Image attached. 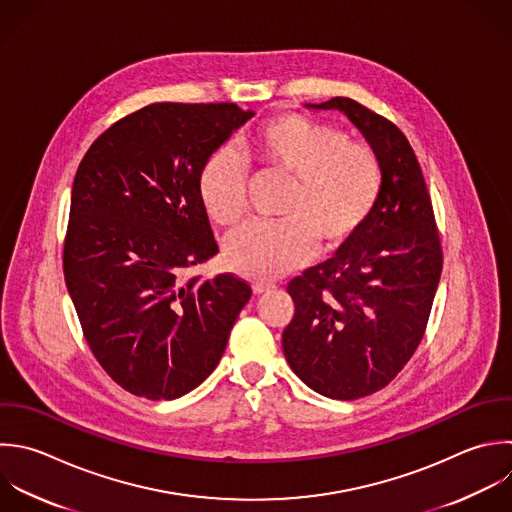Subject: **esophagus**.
Returning <instances> with one entry per match:
<instances>
[{"label":"esophagus","mask_w":512,"mask_h":512,"mask_svg":"<svg viewBox=\"0 0 512 512\" xmlns=\"http://www.w3.org/2000/svg\"><path fill=\"white\" fill-rule=\"evenodd\" d=\"M274 288H276V284H272V282H254V284H252L254 294H264V292H270V290H274Z\"/></svg>","instance_id":"1"}]
</instances>
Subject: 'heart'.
<instances>
[{
	"mask_svg": "<svg viewBox=\"0 0 512 512\" xmlns=\"http://www.w3.org/2000/svg\"><path fill=\"white\" fill-rule=\"evenodd\" d=\"M246 152L262 174L288 180L274 224H248L224 246L226 266L268 280L304 264L314 248L332 254L348 246L370 220L382 190L376 152L348 134L300 114H280L260 126ZM206 216L236 226L248 206L246 172L228 150L212 154L198 176Z\"/></svg>",
	"mask_w": 512,
	"mask_h": 512,
	"instance_id": "heart-1",
	"label": "heart"
}]
</instances>
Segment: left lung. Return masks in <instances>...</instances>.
I'll return each instance as SVG.
<instances>
[{"mask_svg": "<svg viewBox=\"0 0 512 512\" xmlns=\"http://www.w3.org/2000/svg\"><path fill=\"white\" fill-rule=\"evenodd\" d=\"M308 108L348 116L380 160L382 190L348 246L288 282L294 316L282 332V348L312 390L356 400L390 384L418 348L442 272V246L406 136L350 98Z\"/></svg>", "mask_w": 512, "mask_h": 512, "instance_id": "obj_1", "label": "left lung"}]
</instances>
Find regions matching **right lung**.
Masks as SVG:
<instances>
[{"label":"right lung","mask_w":512,"mask_h":512,"mask_svg":"<svg viewBox=\"0 0 512 512\" xmlns=\"http://www.w3.org/2000/svg\"><path fill=\"white\" fill-rule=\"evenodd\" d=\"M252 116L236 104H150L78 166L66 286L96 360L136 396L174 400L200 386L252 296L234 274L186 276L218 254L200 170Z\"/></svg>","instance_id":"1"}]
</instances>
